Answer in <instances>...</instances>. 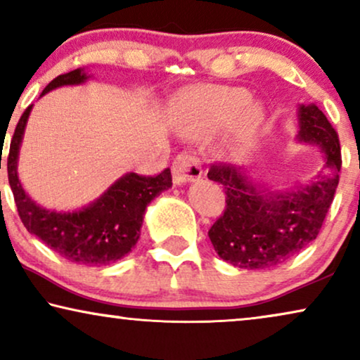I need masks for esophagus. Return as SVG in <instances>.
Instances as JSON below:
<instances>
[{"instance_id": "esophagus-1", "label": "esophagus", "mask_w": 360, "mask_h": 360, "mask_svg": "<svg viewBox=\"0 0 360 360\" xmlns=\"http://www.w3.org/2000/svg\"><path fill=\"white\" fill-rule=\"evenodd\" d=\"M172 172H174L175 184L184 185L200 179L201 174H203V167H201V162L195 155L188 154V152H181V154L175 157Z\"/></svg>"}]
</instances>
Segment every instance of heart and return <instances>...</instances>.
<instances>
[{"label": "heart", "instance_id": "heart-1", "mask_svg": "<svg viewBox=\"0 0 360 360\" xmlns=\"http://www.w3.org/2000/svg\"><path fill=\"white\" fill-rule=\"evenodd\" d=\"M250 95L243 88H201L180 98L179 110L184 129L188 134H205L216 127L229 124L243 115L245 129L259 121L260 111L257 108H249Z\"/></svg>", "mask_w": 360, "mask_h": 360}]
</instances>
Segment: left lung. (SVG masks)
<instances>
[{"instance_id":"1","label":"left lung","mask_w":360,"mask_h":360,"mask_svg":"<svg viewBox=\"0 0 360 360\" xmlns=\"http://www.w3.org/2000/svg\"><path fill=\"white\" fill-rule=\"evenodd\" d=\"M300 141L321 147L326 172L292 193L265 196L240 167L211 164L208 179L223 185L226 210L208 236L223 260L240 269H270L316 239L339 184L341 144L336 129L314 105L300 106Z\"/></svg>"}]
</instances>
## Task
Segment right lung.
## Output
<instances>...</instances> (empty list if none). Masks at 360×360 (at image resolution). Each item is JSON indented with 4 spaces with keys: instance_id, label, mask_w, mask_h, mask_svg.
Here are the masks:
<instances>
[{
    "instance_id": "obj_1",
    "label": "right lung",
    "mask_w": 360,
    "mask_h": 360,
    "mask_svg": "<svg viewBox=\"0 0 360 360\" xmlns=\"http://www.w3.org/2000/svg\"><path fill=\"white\" fill-rule=\"evenodd\" d=\"M86 75L80 68L49 83L42 95L62 85H78ZM32 105L26 108L14 129L8 154V180L19 218L29 233L37 236L68 262L108 265L131 252L139 239L147 205L172 186L170 169L157 175L127 174L116 181L100 200L75 213H56L37 206L22 190L18 179V152Z\"/></svg>"
}]
</instances>
